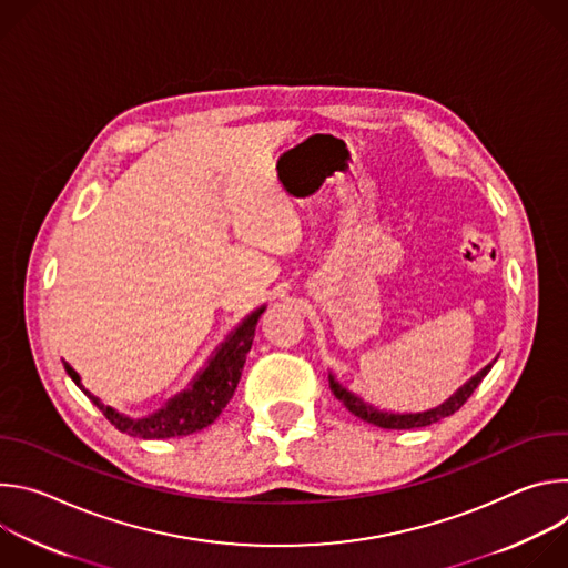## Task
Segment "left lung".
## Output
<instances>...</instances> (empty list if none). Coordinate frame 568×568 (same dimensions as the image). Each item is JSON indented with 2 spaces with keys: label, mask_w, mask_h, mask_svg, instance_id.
I'll return each instance as SVG.
<instances>
[{
  "label": "left lung",
  "mask_w": 568,
  "mask_h": 568,
  "mask_svg": "<svg viewBox=\"0 0 568 568\" xmlns=\"http://www.w3.org/2000/svg\"><path fill=\"white\" fill-rule=\"evenodd\" d=\"M497 359H493L488 366H483L476 375H471L449 399H445L443 404H438L436 409H427L423 414H393V412H379L375 409L373 404L364 402L359 395H355L353 390H348L346 386L339 384V379L335 377V373H328L331 377V388L333 393L337 395V399L344 402V407L357 416L359 420L364 423H371L375 427H382V429H418V427H427L432 423H438L452 414H456L463 404L467 402V397L474 393V388L483 382V377L490 373V368L495 366Z\"/></svg>",
  "instance_id": "obj_1"
}]
</instances>
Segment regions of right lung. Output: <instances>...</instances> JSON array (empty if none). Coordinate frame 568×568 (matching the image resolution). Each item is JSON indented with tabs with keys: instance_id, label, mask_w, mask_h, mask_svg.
<instances>
[{
	"instance_id": "right-lung-1",
	"label": "right lung",
	"mask_w": 568,
	"mask_h": 568,
	"mask_svg": "<svg viewBox=\"0 0 568 568\" xmlns=\"http://www.w3.org/2000/svg\"><path fill=\"white\" fill-rule=\"evenodd\" d=\"M263 312H265V305H261L258 310H254L252 314L242 318V323H237V328H233L226 335V339L213 351V355L209 357L204 368L191 379V384L178 395H173L164 407L143 418H132L108 407V404H103L94 393H90L83 386L80 375L71 368V364L67 362L62 364L67 375L75 382V386L97 404V407L103 412V416L119 432L134 438H145V440L189 436L193 432L209 427L233 397V390L242 375V366H245L247 353L252 351V342H254L258 318Z\"/></svg>"
}]
</instances>
